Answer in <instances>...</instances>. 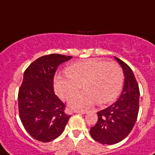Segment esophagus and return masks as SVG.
I'll list each match as a JSON object with an SVG mask.
<instances>
[{
    "label": "esophagus",
    "mask_w": 155,
    "mask_h": 155,
    "mask_svg": "<svg viewBox=\"0 0 155 155\" xmlns=\"http://www.w3.org/2000/svg\"><path fill=\"white\" fill-rule=\"evenodd\" d=\"M75 113H82V114H84V113H87V111L83 110V109H81V110H75Z\"/></svg>",
    "instance_id": "1"
}]
</instances>
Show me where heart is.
Returning <instances> with one entry per match:
<instances>
[{
    "label": "heart",
    "instance_id": "heart-1",
    "mask_svg": "<svg viewBox=\"0 0 155 155\" xmlns=\"http://www.w3.org/2000/svg\"><path fill=\"white\" fill-rule=\"evenodd\" d=\"M67 75H57L54 87L56 93L63 100L77 93L69 101L73 108H86L96 101L100 104L113 101L122 87L124 74L115 62L90 58L71 64L67 68Z\"/></svg>",
    "mask_w": 155,
    "mask_h": 155
}]
</instances>
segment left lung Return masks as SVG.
<instances>
[{
	"instance_id": "obj_1",
	"label": "left lung",
	"mask_w": 155,
	"mask_h": 155,
	"mask_svg": "<svg viewBox=\"0 0 155 155\" xmlns=\"http://www.w3.org/2000/svg\"><path fill=\"white\" fill-rule=\"evenodd\" d=\"M125 75V84L119 99L103 110L97 112V124L90 134L95 141L106 145L116 144L130 134L137 120L139 110L140 91L133 71L115 57Z\"/></svg>"
}]
</instances>
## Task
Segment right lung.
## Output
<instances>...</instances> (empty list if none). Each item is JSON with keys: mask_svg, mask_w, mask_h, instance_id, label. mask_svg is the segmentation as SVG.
<instances>
[{"mask_svg": "<svg viewBox=\"0 0 155 155\" xmlns=\"http://www.w3.org/2000/svg\"><path fill=\"white\" fill-rule=\"evenodd\" d=\"M72 56L51 54L34 61L25 69L18 91L19 117L26 132L35 139L49 142L60 136L71 115L54 92L57 68Z\"/></svg>", "mask_w": 155, "mask_h": 155, "instance_id": "obj_1", "label": "right lung"}]
</instances>
